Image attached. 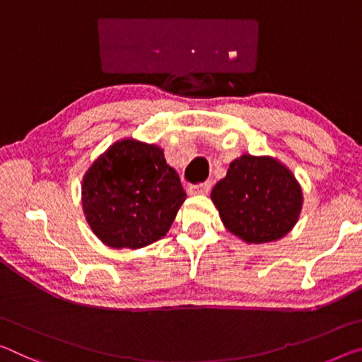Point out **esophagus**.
<instances>
[{
    "mask_svg": "<svg viewBox=\"0 0 362 362\" xmlns=\"http://www.w3.org/2000/svg\"><path fill=\"white\" fill-rule=\"evenodd\" d=\"M209 190H211L209 182L192 183V185H188V188H187V192L190 194H206V193H209Z\"/></svg>",
    "mask_w": 362,
    "mask_h": 362,
    "instance_id": "obj_1",
    "label": "esophagus"
}]
</instances>
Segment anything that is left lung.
Listing matches in <instances>:
<instances>
[{
  "label": "left lung",
  "instance_id": "obj_1",
  "mask_svg": "<svg viewBox=\"0 0 362 362\" xmlns=\"http://www.w3.org/2000/svg\"><path fill=\"white\" fill-rule=\"evenodd\" d=\"M211 198L223 226L246 243L282 238L293 228L303 204L301 188L285 165L250 154L233 160Z\"/></svg>",
  "mask_w": 362,
  "mask_h": 362
}]
</instances>
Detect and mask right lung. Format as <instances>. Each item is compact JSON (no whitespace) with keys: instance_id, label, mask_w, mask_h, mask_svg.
Listing matches in <instances>:
<instances>
[{"instance_id":"obj_1","label":"right lung","mask_w":362,"mask_h":362,"mask_svg":"<svg viewBox=\"0 0 362 362\" xmlns=\"http://www.w3.org/2000/svg\"><path fill=\"white\" fill-rule=\"evenodd\" d=\"M185 198L163 150L135 140L114 143L95 160L82 185L91 230L112 248H143L163 238Z\"/></svg>"}]
</instances>
